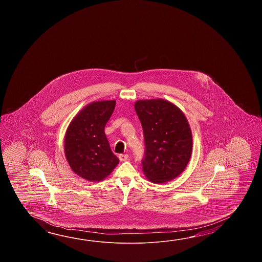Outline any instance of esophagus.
<instances>
[{"label": "esophagus", "instance_id": "esophagus-1", "mask_svg": "<svg viewBox=\"0 0 262 262\" xmlns=\"http://www.w3.org/2000/svg\"><path fill=\"white\" fill-rule=\"evenodd\" d=\"M119 159H120V161H126L128 159V155H126V154L120 155L119 156Z\"/></svg>", "mask_w": 262, "mask_h": 262}]
</instances>
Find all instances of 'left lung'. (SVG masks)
Masks as SVG:
<instances>
[{
	"instance_id": "left-lung-1",
	"label": "left lung",
	"mask_w": 262,
	"mask_h": 262,
	"mask_svg": "<svg viewBox=\"0 0 262 262\" xmlns=\"http://www.w3.org/2000/svg\"><path fill=\"white\" fill-rule=\"evenodd\" d=\"M135 110L144 134L145 176L155 184L178 177L189 162L193 146L184 112L164 99L137 101Z\"/></svg>"
}]
</instances>
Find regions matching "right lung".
Returning <instances> with one entry per match:
<instances>
[{
  "label": "right lung",
  "instance_id": "right-lung-1",
  "mask_svg": "<svg viewBox=\"0 0 262 262\" xmlns=\"http://www.w3.org/2000/svg\"><path fill=\"white\" fill-rule=\"evenodd\" d=\"M115 105V100L93 102L78 112L67 128V162L74 172L89 182L106 178L119 164L104 131Z\"/></svg>",
  "mask_w": 262,
  "mask_h": 262
}]
</instances>
